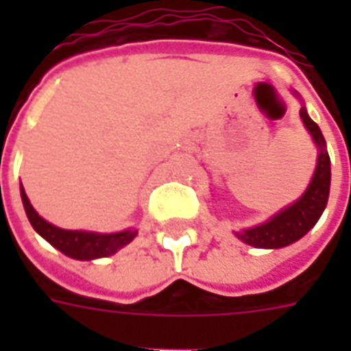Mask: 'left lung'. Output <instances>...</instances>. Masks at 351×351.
Returning <instances> with one entry per match:
<instances>
[{"label": "left lung", "instance_id": "8db88e82", "mask_svg": "<svg viewBox=\"0 0 351 351\" xmlns=\"http://www.w3.org/2000/svg\"><path fill=\"white\" fill-rule=\"evenodd\" d=\"M299 114L319 150L316 171H314V176H312L306 191L295 203L282 208L280 213L272 216L271 220H267L261 226L235 233L243 243L256 246V248H284L287 244L299 241L316 226V221L319 220V216L327 206L329 186H331V160H329V154L325 148V138L317 128V123L308 116L304 105L301 107Z\"/></svg>", "mask_w": 351, "mask_h": 351}]
</instances>
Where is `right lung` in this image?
Returning a JSON list of instances; mask_svg holds the SVG:
<instances>
[{"label":"right lung","instance_id":"add662e5","mask_svg":"<svg viewBox=\"0 0 351 351\" xmlns=\"http://www.w3.org/2000/svg\"><path fill=\"white\" fill-rule=\"evenodd\" d=\"M20 195H22V203H24L32 228L45 241H49L54 248L73 259L88 261V259L107 258L123 248L125 244H130L137 235L135 229H125L120 233H92V231H71V229L56 228L37 214V210L29 203L24 188H20Z\"/></svg>","mask_w":351,"mask_h":351}]
</instances>
